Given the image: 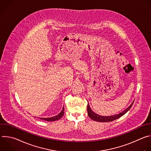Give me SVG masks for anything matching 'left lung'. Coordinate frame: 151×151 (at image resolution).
I'll use <instances>...</instances> for the list:
<instances>
[{"mask_svg": "<svg viewBox=\"0 0 151 151\" xmlns=\"http://www.w3.org/2000/svg\"><path fill=\"white\" fill-rule=\"evenodd\" d=\"M134 101L131 104V105L129 106L128 107L124 110L123 112H122L121 113H119V114H116L115 115H112V116H100L99 115L96 114V113H94L91 109V107L89 105V103H88L87 104V112H88V116L93 120L96 121H98V122H110V121H114L119 118H120L121 116H122V115H124L125 113H127L130 109L132 107Z\"/></svg>", "mask_w": 151, "mask_h": 151, "instance_id": "obj_1", "label": "left lung"}]
</instances>
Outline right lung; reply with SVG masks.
<instances>
[{
    "label": "right lung",
    "mask_w": 151,
    "mask_h": 151,
    "mask_svg": "<svg viewBox=\"0 0 151 151\" xmlns=\"http://www.w3.org/2000/svg\"><path fill=\"white\" fill-rule=\"evenodd\" d=\"M64 107H63V108L62 109V111L60 112V113L58 115H57L56 116H52V117H51V118H41L40 119H42V120H45V121H56V120H58L59 119H60L64 115Z\"/></svg>",
    "instance_id": "obj_1"
}]
</instances>
